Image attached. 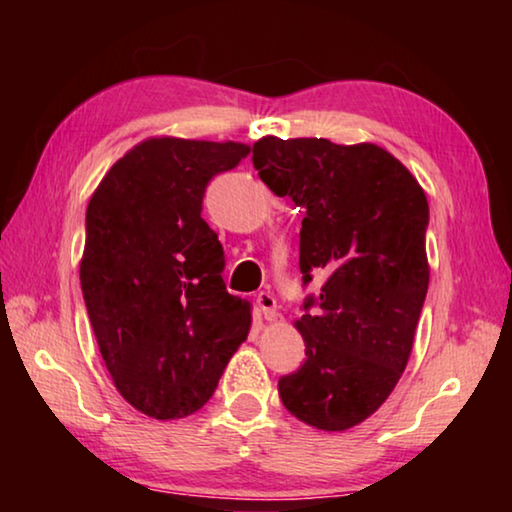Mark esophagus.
<instances>
[{
  "label": "esophagus",
  "mask_w": 512,
  "mask_h": 512,
  "mask_svg": "<svg viewBox=\"0 0 512 512\" xmlns=\"http://www.w3.org/2000/svg\"><path fill=\"white\" fill-rule=\"evenodd\" d=\"M257 305H259V309H262V314H264L266 320L277 318V302H275L271 293H266V291L257 293Z\"/></svg>",
  "instance_id": "esophagus-1"
}]
</instances>
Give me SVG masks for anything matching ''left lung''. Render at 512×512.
<instances>
[{
  "label": "left lung",
  "mask_w": 512,
  "mask_h": 512,
  "mask_svg": "<svg viewBox=\"0 0 512 512\" xmlns=\"http://www.w3.org/2000/svg\"><path fill=\"white\" fill-rule=\"evenodd\" d=\"M259 178L305 210L300 271L325 273L296 329L307 359L277 381L282 404L320 431L370 418L393 393L411 357L429 262V203L413 173L377 144L323 137L253 146Z\"/></svg>",
  "instance_id": "obj_1"
}]
</instances>
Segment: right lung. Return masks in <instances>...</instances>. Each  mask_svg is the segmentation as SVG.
Returning <instances> with one entry per match:
<instances>
[{"label": "right lung", "mask_w": 512, "mask_h": 512, "mask_svg": "<svg viewBox=\"0 0 512 512\" xmlns=\"http://www.w3.org/2000/svg\"><path fill=\"white\" fill-rule=\"evenodd\" d=\"M241 142L149 137L108 169L85 214L81 289L115 388L155 420L196 413L246 341L250 305L225 291L203 221L210 180Z\"/></svg>", "instance_id": "1"}]
</instances>
